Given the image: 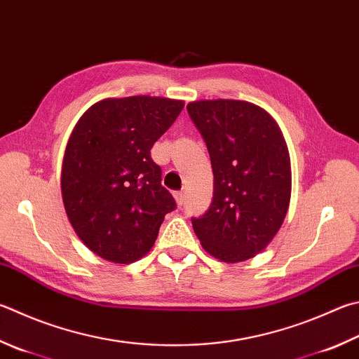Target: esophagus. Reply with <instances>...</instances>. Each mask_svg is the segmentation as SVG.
<instances>
[{
    "mask_svg": "<svg viewBox=\"0 0 359 359\" xmlns=\"http://www.w3.org/2000/svg\"><path fill=\"white\" fill-rule=\"evenodd\" d=\"M174 198H175V202H177V205H182L185 202V194L184 191H174Z\"/></svg>",
    "mask_w": 359,
    "mask_h": 359,
    "instance_id": "esophagus-1",
    "label": "esophagus"
}]
</instances>
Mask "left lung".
<instances>
[{
	"mask_svg": "<svg viewBox=\"0 0 359 359\" xmlns=\"http://www.w3.org/2000/svg\"><path fill=\"white\" fill-rule=\"evenodd\" d=\"M205 141L213 169V201L193 229L204 250L221 262L256 256L287 213L290 157L276 121L243 100H198L187 105Z\"/></svg>",
	"mask_w": 359,
	"mask_h": 359,
	"instance_id": "1",
	"label": "left lung"
}]
</instances>
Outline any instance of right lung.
I'll return each mask as SVG.
<instances>
[{
	"instance_id": "right-lung-1",
	"label": "right lung",
	"mask_w": 359,
	"mask_h": 359,
	"mask_svg": "<svg viewBox=\"0 0 359 359\" xmlns=\"http://www.w3.org/2000/svg\"><path fill=\"white\" fill-rule=\"evenodd\" d=\"M184 100L133 95L94 103L72 132L61 172L64 208L90 251L132 264L151 251L175 208L151 149Z\"/></svg>"
}]
</instances>
